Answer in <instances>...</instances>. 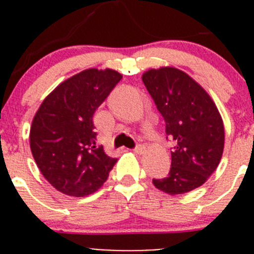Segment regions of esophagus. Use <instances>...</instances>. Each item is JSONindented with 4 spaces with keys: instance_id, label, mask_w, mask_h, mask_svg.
Returning a JSON list of instances; mask_svg holds the SVG:
<instances>
[{
    "instance_id": "obj_1",
    "label": "esophagus",
    "mask_w": 254,
    "mask_h": 254,
    "mask_svg": "<svg viewBox=\"0 0 254 254\" xmlns=\"http://www.w3.org/2000/svg\"><path fill=\"white\" fill-rule=\"evenodd\" d=\"M143 151H145V146L143 145H137L136 147L134 148V152H136V153H142Z\"/></svg>"
}]
</instances>
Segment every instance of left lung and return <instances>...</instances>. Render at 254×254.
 <instances>
[{"instance_id":"1","label":"left lung","mask_w":254,"mask_h":254,"mask_svg":"<svg viewBox=\"0 0 254 254\" xmlns=\"http://www.w3.org/2000/svg\"><path fill=\"white\" fill-rule=\"evenodd\" d=\"M142 82L165 119L167 139L176 142L168 176L152 183L171 195L188 193L219 166L225 140L221 115L205 89L178 68H152Z\"/></svg>"}]
</instances>
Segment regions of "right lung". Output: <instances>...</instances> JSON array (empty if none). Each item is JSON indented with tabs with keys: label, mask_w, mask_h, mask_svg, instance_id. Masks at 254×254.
Instances as JSON below:
<instances>
[{
	"label": "right lung",
	"mask_w": 254,
	"mask_h": 254,
	"mask_svg": "<svg viewBox=\"0 0 254 254\" xmlns=\"http://www.w3.org/2000/svg\"><path fill=\"white\" fill-rule=\"evenodd\" d=\"M123 76L88 68L59 84L44 99L30 127V150L45 179L61 193L98 190L117 158L97 146L93 114Z\"/></svg>",
	"instance_id": "add662e5"
}]
</instances>
